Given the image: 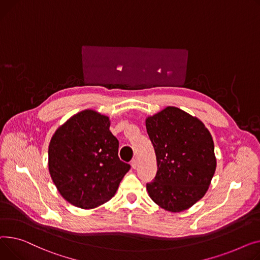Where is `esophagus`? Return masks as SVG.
I'll return each instance as SVG.
<instances>
[{"label": "esophagus", "instance_id": "esophagus-1", "mask_svg": "<svg viewBox=\"0 0 260 260\" xmlns=\"http://www.w3.org/2000/svg\"><path fill=\"white\" fill-rule=\"evenodd\" d=\"M131 166H132L133 169H136V168H137V159L136 158L131 160Z\"/></svg>", "mask_w": 260, "mask_h": 260}]
</instances>
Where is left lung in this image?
I'll use <instances>...</instances> for the list:
<instances>
[{
    "label": "left lung",
    "mask_w": 260,
    "mask_h": 260,
    "mask_svg": "<svg viewBox=\"0 0 260 260\" xmlns=\"http://www.w3.org/2000/svg\"><path fill=\"white\" fill-rule=\"evenodd\" d=\"M157 172L148 182L149 196L170 212L192 207L206 194L216 169L214 143L202 121L176 107L146 119Z\"/></svg>",
    "instance_id": "8db88e82"
}]
</instances>
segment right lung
Returning <instances> with one entry per match:
<instances>
[{"instance_id":"add662e5","label":"right lung","mask_w":260,"mask_h":260,"mask_svg":"<svg viewBox=\"0 0 260 260\" xmlns=\"http://www.w3.org/2000/svg\"><path fill=\"white\" fill-rule=\"evenodd\" d=\"M108 116L84 110L60 126L49 144V173L71 205L93 209L115 194L130 165L118 157Z\"/></svg>"}]
</instances>
